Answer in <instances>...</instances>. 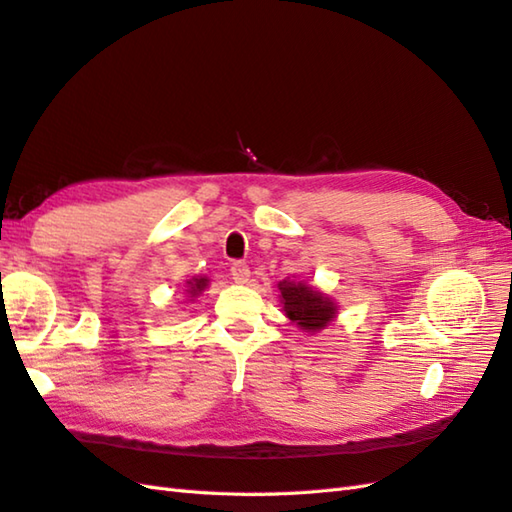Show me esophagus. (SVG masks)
<instances>
[{
	"label": "esophagus",
	"instance_id": "1",
	"mask_svg": "<svg viewBox=\"0 0 512 512\" xmlns=\"http://www.w3.org/2000/svg\"><path fill=\"white\" fill-rule=\"evenodd\" d=\"M231 275L235 283H248V279H251V270H248V266L242 264V261H235L231 266Z\"/></svg>",
	"mask_w": 512,
	"mask_h": 512
}]
</instances>
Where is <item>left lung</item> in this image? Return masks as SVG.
<instances>
[{"label": "left lung", "instance_id": "8db88e82", "mask_svg": "<svg viewBox=\"0 0 512 512\" xmlns=\"http://www.w3.org/2000/svg\"><path fill=\"white\" fill-rule=\"evenodd\" d=\"M283 312L305 334H318L338 316V303L305 281L283 279L277 283Z\"/></svg>", "mask_w": 512, "mask_h": 512}]
</instances>
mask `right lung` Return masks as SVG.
Segmentation results:
<instances>
[{
  "mask_svg": "<svg viewBox=\"0 0 512 512\" xmlns=\"http://www.w3.org/2000/svg\"><path fill=\"white\" fill-rule=\"evenodd\" d=\"M209 285V277H192L187 281V290H185V294H187V301L192 303L196 296H200L202 292H205V288Z\"/></svg>",
  "mask_w": 512,
  "mask_h": 512,
  "instance_id": "add662e5",
  "label": "right lung"
}]
</instances>
